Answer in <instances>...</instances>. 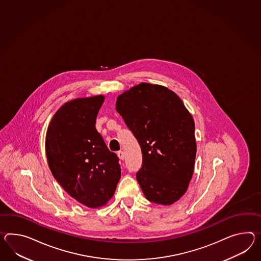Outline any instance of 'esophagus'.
<instances>
[{
	"label": "esophagus",
	"instance_id": "34e87169",
	"mask_svg": "<svg viewBox=\"0 0 261 261\" xmlns=\"http://www.w3.org/2000/svg\"><path fill=\"white\" fill-rule=\"evenodd\" d=\"M117 154H118V158L121 159V160L124 159V153H123L122 151H119V152L117 153Z\"/></svg>",
	"mask_w": 261,
	"mask_h": 261
}]
</instances>
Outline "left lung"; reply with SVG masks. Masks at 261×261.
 Returning <instances> with one entry per match:
<instances>
[{
    "instance_id": "1",
    "label": "left lung",
    "mask_w": 261,
    "mask_h": 261,
    "mask_svg": "<svg viewBox=\"0 0 261 261\" xmlns=\"http://www.w3.org/2000/svg\"><path fill=\"white\" fill-rule=\"evenodd\" d=\"M116 110L141 148L136 177L147 200L176 202L189 187L196 155L194 121L182 100L165 87L141 83L117 98Z\"/></svg>"
}]
</instances>
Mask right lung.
I'll list each match as a JSON object with an SVG mask.
<instances>
[{"label":"right lung","mask_w":261,"mask_h":261,"mask_svg":"<svg viewBox=\"0 0 261 261\" xmlns=\"http://www.w3.org/2000/svg\"><path fill=\"white\" fill-rule=\"evenodd\" d=\"M103 100L99 95L66 102L54 115L45 141L54 177L71 197L91 208L108 203L121 178L118 156L96 130Z\"/></svg>","instance_id":"1"}]
</instances>
